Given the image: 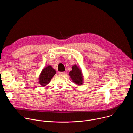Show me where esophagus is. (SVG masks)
I'll use <instances>...</instances> for the list:
<instances>
[{
	"label": "esophagus",
	"instance_id": "obj_1",
	"mask_svg": "<svg viewBox=\"0 0 133 133\" xmlns=\"http://www.w3.org/2000/svg\"><path fill=\"white\" fill-rule=\"evenodd\" d=\"M59 74H62V75H64L65 74V72H59Z\"/></svg>",
	"mask_w": 133,
	"mask_h": 133
}]
</instances>
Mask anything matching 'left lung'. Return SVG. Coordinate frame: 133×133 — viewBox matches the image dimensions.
<instances>
[{"instance_id": "8db88e82", "label": "left lung", "mask_w": 133, "mask_h": 133, "mask_svg": "<svg viewBox=\"0 0 133 133\" xmlns=\"http://www.w3.org/2000/svg\"><path fill=\"white\" fill-rule=\"evenodd\" d=\"M69 75L71 80L75 84L81 85L83 84V76L82 70L76 65L72 66V70L69 72Z\"/></svg>"}]
</instances>
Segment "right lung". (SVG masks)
I'll use <instances>...</instances> for the list:
<instances>
[{
  "mask_svg": "<svg viewBox=\"0 0 133 133\" xmlns=\"http://www.w3.org/2000/svg\"><path fill=\"white\" fill-rule=\"evenodd\" d=\"M56 74V70L49 65L44 68L39 77V83L42 86H46L51 81L55 74Z\"/></svg>",
  "mask_w": 133,
  "mask_h": 133,
  "instance_id": "1",
  "label": "right lung"
}]
</instances>
